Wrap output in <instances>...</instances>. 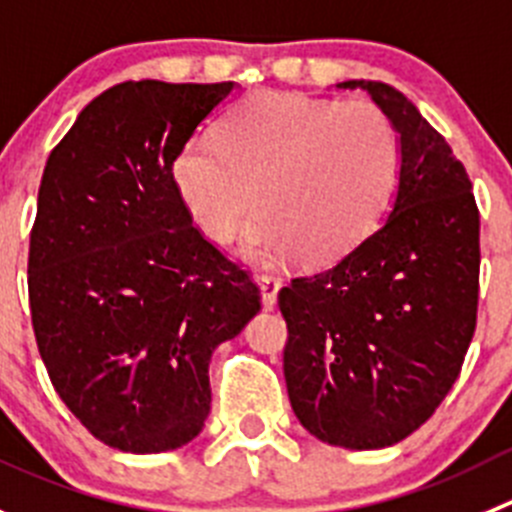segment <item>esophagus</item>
<instances>
[{
	"instance_id": "34e87169",
	"label": "esophagus",
	"mask_w": 512,
	"mask_h": 512,
	"mask_svg": "<svg viewBox=\"0 0 512 512\" xmlns=\"http://www.w3.org/2000/svg\"><path fill=\"white\" fill-rule=\"evenodd\" d=\"M257 288H260V295H262V308L272 310L275 305H278V293H280L278 278L262 275V278H257Z\"/></svg>"
}]
</instances>
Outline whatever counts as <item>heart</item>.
<instances>
[{"label":"heart","instance_id":"obj_1","mask_svg":"<svg viewBox=\"0 0 512 512\" xmlns=\"http://www.w3.org/2000/svg\"><path fill=\"white\" fill-rule=\"evenodd\" d=\"M401 169L396 128L369 100L262 90L222 123L219 143L191 138L171 179L189 219L229 242L257 207L242 252L257 262L300 255L331 265L379 224Z\"/></svg>","mask_w":512,"mask_h":512}]
</instances>
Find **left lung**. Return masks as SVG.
<instances>
[{
    "label": "left lung",
    "instance_id": "1",
    "mask_svg": "<svg viewBox=\"0 0 512 512\" xmlns=\"http://www.w3.org/2000/svg\"><path fill=\"white\" fill-rule=\"evenodd\" d=\"M366 90L399 133L386 219L333 267L280 290L285 384L321 442L381 450L422 427L457 381L477 321L480 212L465 166L396 88Z\"/></svg>",
    "mask_w": 512,
    "mask_h": 512
}]
</instances>
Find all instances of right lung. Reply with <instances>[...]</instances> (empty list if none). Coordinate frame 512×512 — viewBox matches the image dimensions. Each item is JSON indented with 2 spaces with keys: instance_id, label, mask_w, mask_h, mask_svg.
Masks as SVG:
<instances>
[{
  "instance_id": "right-lung-1",
  "label": "right lung",
  "mask_w": 512,
  "mask_h": 512,
  "mask_svg": "<svg viewBox=\"0 0 512 512\" xmlns=\"http://www.w3.org/2000/svg\"><path fill=\"white\" fill-rule=\"evenodd\" d=\"M234 83L113 85L52 148L30 234L32 328L52 386L113 450H176L204 427L209 361L260 310L204 240L171 164Z\"/></svg>"
}]
</instances>
